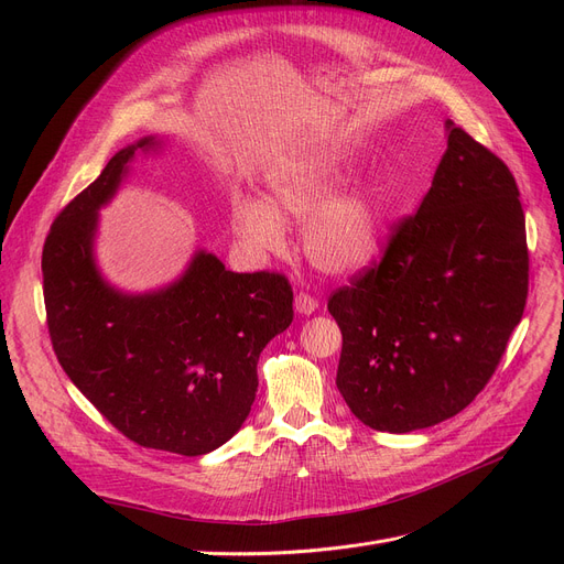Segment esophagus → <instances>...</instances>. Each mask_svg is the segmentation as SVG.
I'll list each match as a JSON object with an SVG mask.
<instances>
[{"label": "esophagus", "instance_id": "obj_1", "mask_svg": "<svg viewBox=\"0 0 564 564\" xmlns=\"http://www.w3.org/2000/svg\"><path fill=\"white\" fill-rule=\"evenodd\" d=\"M317 306H319L317 300L311 297V294H306V292H300L297 300H294V308H297L300 315H313L317 311Z\"/></svg>", "mask_w": 564, "mask_h": 564}]
</instances>
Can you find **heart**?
Returning <instances> with one entry per match:
<instances>
[{
	"instance_id": "1",
	"label": "heart",
	"mask_w": 564,
	"mask_h": 564,
	"mask_svg": "<svg viewBox=\"0 0 564 564\" xmlns=\"http://www.w3.org/2000/svg\"><path fill=\"white\" fill-rule=\"evenodd\" d=\"M340 160L297 158L270 173V200L247 196L235 205L232 228L258 251L283 245V221H306V258L327 274H351L368 267L383 242L387 205L377 187L349 181Z\"/></svg>"
}]
</instances>
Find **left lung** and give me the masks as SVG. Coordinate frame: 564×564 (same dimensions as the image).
<instances>
[{
	"label": "left lung",
	"mask_w": 564,
	"mask_h": 564,
	"mask_svg": "<svg viewBox=\"0 0 564 564\" xmlns=\"http://www.w3.org/2000/svg\"><path fill=\"white\" fill-rule=\"evenodd\" d=\"M446 137L419 213L329 300L343 334L336 387L379 432L432 427L476 400L528 297L514 175L453 121Z\"/></svg>",
	"instance_id": "left-lung-1"
}]
</instances>
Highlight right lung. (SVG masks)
Listing matches in <instances>:
<instances>
[{"label":"right lung","instance_id":"obj_1","mask_svg":"<svg viewBox=\"0 0 564 564\" xmlns=\"http://www.w3.org/2000/svg\"><path fill=\"white\" fill-rule=\"evenodd\" d=\"M160 148L158 137L126 145L54 219L43 294L56 359L86 400L139 446L198 457L247 421L260 351L292 322V288L274 272H230L203 249L151 292H123L102 276L100 207L137 151Z\"/></svg>","mask_w":564,"mask_h":564}]
</instances>
